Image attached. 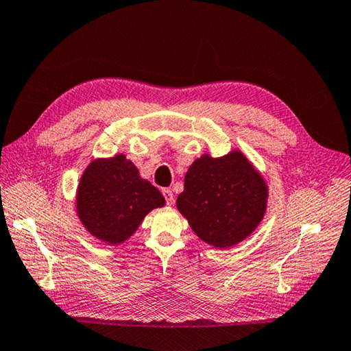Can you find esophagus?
<instances>
[{"mask_svg":"<svg viewBox=\"0 0 351 351\" xmlns=\"http://www.w3.org/2000/svg\"><path fill=\"white\" fill-rule=\"evenodd\" d=\"M162 195H165L167 205H173V203H175V195H173L172 190L165 189V190H162Z\"/></svg>","mask_w":351,"mask_h":351,"instance_id":"1","label":"esophagus"}]
</instances>
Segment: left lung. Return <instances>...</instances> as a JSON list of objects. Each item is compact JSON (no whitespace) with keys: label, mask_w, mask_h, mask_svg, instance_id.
Returning a JSON list of instances; mask_svg holds the SVG:
<instances>
[{"label":"left lung","mask_w":351,"mask_h":351,"mask_svg":"<svg viewBox=\"0 0 351 351\" xmlns=\"http://www.w3.org/2000/svg\"><path fill=\"white\" fill-rule=\"evenodd\" d=\"M266 184L241 152L195 160L176 206L202 241L232 247L256 230L266 210Z\"/></svg>","instance_id":"obj_1"}]
</instances>
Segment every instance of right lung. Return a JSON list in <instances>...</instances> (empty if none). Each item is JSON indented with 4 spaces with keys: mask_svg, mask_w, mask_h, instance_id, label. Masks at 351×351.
<instances>
[{
    "mask_svg": "<svg viewBox=\"0 0 351 351\" xmlns=\"http://www.w3.org/2000/svg\"><path fill=\"white\" fill-rule=\"evenodd\" d=\"M165 203L162 194L142 179L124 156L93 161L77 189L80 221L89 233L110 245L128 239L145 215Z\"/></svg>",
    "mask_w": 351,
    "mask_h": 351,
    "instance_id": "obj_1",
    "label": "right lung"
}]
</instances>
